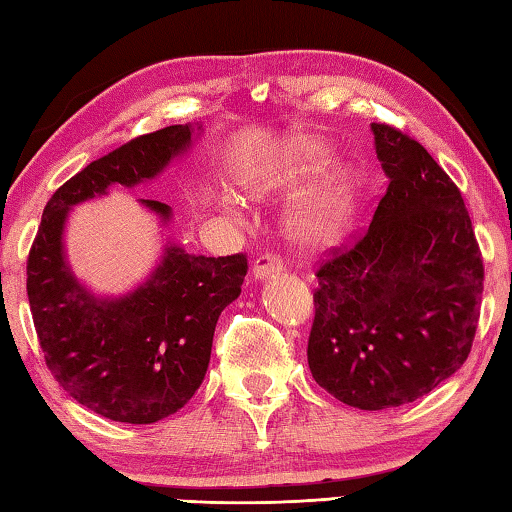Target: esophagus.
<instances>
[{"mask_svg": "<svg viewBox=\"0 0 512 512\" xmlns=\"http://www.w3.org/2000/svg\"><path fill=\"white\" fill-rule=\"evenodd\" d=\"M282 271V259L273 253H266L262 257H257V262L253 266V278L257 282H264V280H271L275 275H280Z\"/></svg>", "mask_w": 512, "mask_h": 512, "instance_id": "obj_1", "label": "esophagus"}]
</instances>
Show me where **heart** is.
I'll return each mask as SVG.
<instances>
[{"label": "heart", "mask_w": 512, "mask_h": 512, "mask_svg": "<svg viewBox=\"0 0 512 512\" xmlns=\"http://www.w3.org/2000/svg\"><path fill=\"white\" fill-rule=\"evenodd\" d=\"M330 148L326 141L303 136L287 143L266 159H250L237 170L239 186L248 198L264 200L289 189L314 173L328 159ZM362 177L348 164H335L316 180L310 189L294 200L287 227L291 239L305 250L328 248L344 237L358 209ZM221 205L237 207V198L223 193Z\"/></svg>", "instance_id": "obj_1"}]
</instances>
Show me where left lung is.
I'll return each instance as SVG.
<instances>
[{"instance_id":"left-lung-1","label":"left lung","mask_w":512,"mask_h":512,"mask_svg":"<svg viewBox=\"0 0 512 512\" xmlns=\"http://www.w3.org/2000/svg\"><path fill=\"white\" fill-rule=\"evenodd\" d=\"M385 196L364 237L316 271L307 362L351 408L417 401L472 351L483 259L458 186L424 145L371 123Z\"/></svg>"}]
</instances>
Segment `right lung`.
<instances>
[{
  "label": "right lung",
  "instance_id": "add662e5",
  "mask_svg": "<svg viewBox=\"0 0 512 512\" xmlns=\"http://www.w3.org/2000/svg\"><path fill=\"white\" fill-rule=\"evenodd\" d=\"M202 125H170L88 164L47 202L27 262L31 316L52 371L84 408L125 424H154L184 408L205 380L216 321L241 294L246 255H191L166 241L148 278L120 296H100L72 273L66 225L72 207L113 184L152 182L184 157ZM159 218L173 209L139 200Z\"/></svg>",
  "mask_w": 512,
  "mask_h": 512
}]
</instances>
